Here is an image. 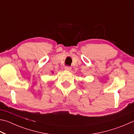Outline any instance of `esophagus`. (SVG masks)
I'll return each instance as SVG.
<instances>
[{
	"instance_id": "34e87169",
	"label": "esophagus",
	"mask_w": 134,
	"mask_h": 134,
	"mask_svg": "<svg viewBox=\"0 0 134 134\" xmlns=\"http://www.w3.org/2000/svg\"><path fill=\"white\" fill-rule=\"evenodd\" d=\"M71 66H66L65 67V69L66 70V71H71Z\"/></svg>"
}]
</instances>
